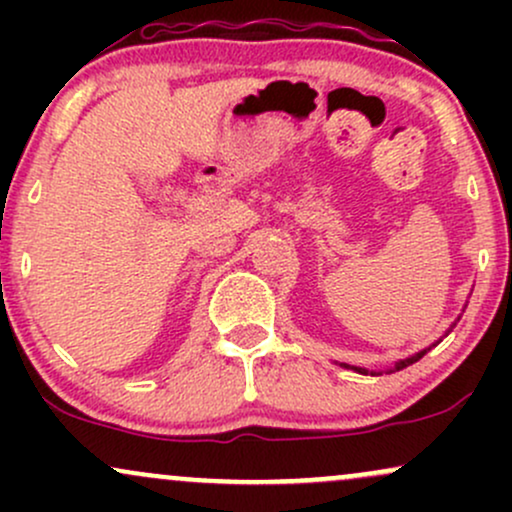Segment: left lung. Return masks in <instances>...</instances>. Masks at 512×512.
I'll return each instance as SVG.
<instances>
[{
	"label": "left lung",
	"mask_w": 512,
	"mask_h": 512,
	"mask_svg": "<svg viewBox=\"0 0 512 512\" xmlns=\"http://www.w3.org/2000/svg\"><path fill=\"white\" fill-rule=\"evenodd\" d=\"M424 354H426V351H421V354H416V356H411V358H404V361H399L395 368H397V370L407 368V366H409V363H416V361H419V358H421V356H424ZM361 373H366V370H361Z\"/></svg>",
	"instance_id": "left-lung-1"
}]
</instances>
